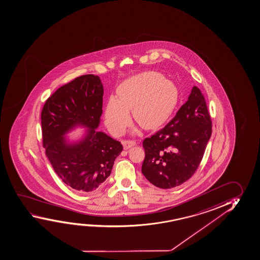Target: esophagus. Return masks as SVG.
<instances>
[{
	"label": "esophagus",
	"mask_w": 260,
	"mask_h": 260,
	"mask_svg": "<svg viewBox=\"0 0 260 260\" xmlns=\"http://www.w3.org/2000/svg\"><path fill=\"white\" fill-rule=\"evenodd\" d=\"M136 141H130V140H124L123 141V146L124 150H127L130 147H132L134 145H136Z\"/></svg>",
	"instance_id": "obj_1"
}]
</instances>
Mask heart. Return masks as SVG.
<instances>
[{"label": "heart", "instance_id": "obj_1", "mask_svg": "<svg viewBox=\"0 0 260 260\" xmlns=\"http://www.w3.org/2000/svg\"><path fill=\"white\" fill-rule=\"evenodd\" d=\"M117 100L109 101L105 113L106 124L114 136L124 134L131 123L146 129L164 124L178 103L176 86L155 72H145L129 78L116 89Z\"/></svg>", "mask_w": 260, "mask_h": 260}]
</instances>
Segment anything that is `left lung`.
Wrapping results in <instances>:
<instances>
[{"label": "left lung", "instance_id": "1", "mask_svg": "<svg viewBox=\"0 0 260 260\" xmlns=\"http://www.w3.org/2000/svg\"><path fill=\"white\" fill-rule=\"evenodd\" d=\"M211 135L206 100L194 86L172 120L144 140L142 173L152 185L164 189L186 182L198 170Z\"/></svg>", "mask_w": 260, "mask_h": 260}]
</instances>
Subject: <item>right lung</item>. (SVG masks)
<instances>
[{
  "instance_id": "right-lung-1",
  "label": "right lung",
  "mask_w": 260,
  "mask_h": 260,
  "mask_svg": "<svg viewBox=\"0 0 260 260\" xmlns=\"http://www.w3.org/2000/svg\"><path fill=\"white\" fill-rule=\"evenodd\" d=\"M103 93L99 76L82 75L56 89L41 112L43 146L47 158L62 182L79 193L101 186L123 151L120 142L96 130ZM76 126L88 129L83 139L70 143L64 135Z\"/></svg>"
}]
</instances>
